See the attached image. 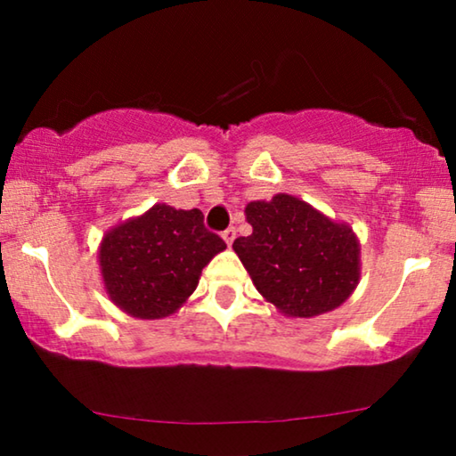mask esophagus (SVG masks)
<instances>
[{
    "mask_svg": "<svg viewBox=\"0 0 456 456\" xmlns=\"http://www.w3.org/2000/svg\"><path fill=\"white\" fill-rule=\"evenodd\" d=\"M222 239H224V242H226V245L230 247V245H232V242H234V239H236V230H234L232 226L226 228V230H224V232H222Z\"/></svg>",
    "mask_w": 456,
    "mask_h": 456,
    "instance_id": "34e87169",
    "label": "esophagus"
}]
</instances>
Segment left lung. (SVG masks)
Listing matches in <instances>:
<instances>
[{"instance_id":"8db88e82","label":"left lung","mask_w":456,"mask_h":456,"mask_svg":"<svg viewBox=\"0 0 456 456\" xmlns=\"http://www.w3.org/2000/svg\"><path fill=\"white\" fill-rule=\"evenodd\" d=\"M245 216L253 234L236 239L232 248L259 295L280 314H328L357 289L361 245L348 224L286 192L251 201Z\"/></svg>"}]
</instances>
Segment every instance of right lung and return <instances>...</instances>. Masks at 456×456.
<instances>
[{"label": "right lung", "instance_id": "right-lung-1", "mask_svg": "<svg viewBox=\"0 0 456 456\" xmlns=\"http://www.w3.org/2000/svg\"><path fill=\"white\" fill-rule=\"evenodd\" d=\"M226 248L203 226L199 209L155 203L145 214L110 228L97 259L110 301L130 317L161 320L195 292L201 270Z\"/></svg>", "mask_w": 456, "mask_h": 456}]
</instances>
